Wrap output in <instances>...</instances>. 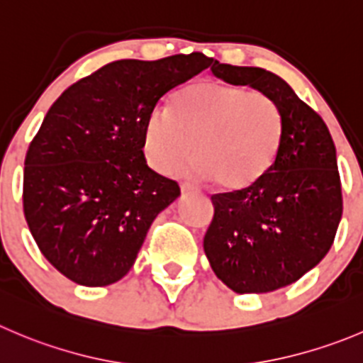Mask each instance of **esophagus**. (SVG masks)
<instances>
[{
    "mask_svg": "<svg viewBox=\"0 0 363 363\" xmlns=\"http://www.w3.org/2000/svg\"><path fill=\"white\" fill-rule=\"evenodd\" d=\"M181 191L182 193H193V191H196V188H195V186L188 184V182H182V184H181Z\"/></svg>",
    "mask_w": 363,
    "mask_h": 363,
    "instance_id": "esophagus-1",
    "label": "esophagus"
}]
</instances>
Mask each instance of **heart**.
Instances as JSON below:
<instances>
[{"label": "heart", "instance_id": "obj_1", "mask_svg": "<svg viewBox=\"0 0 363 363\" xmlns=\"http://www.w3.org/2000/svg\"><path fill=\"white\" fill-rule=\"evenodd\" d=\"M284 140V118L269 96L239 84L200 81L174 97L172 111L154 110L143 152L157 172H174L191 156V170L221 189L242 191L262 181Z\"/></svg>", "mask_w": 363, "mask_h": 363}]
</instances>
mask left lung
Returning a JSON list of instances; mask_svg holds the SVG:
<instances>
[{
    "label": "left lung",
    "mask_w": 363,
    "mask_h": 363,
    "mask_svg": "<svg viewBox=\"0 0 363 363\" xmlns=\"http://www.w3.org/2000/svg\"><path fill=\"white\" fill-rule=\"evenodd\" d=\"M211 70L269 96L284 118L269 174L248 189L211 196L214 216L203 238L214 275L228 289L271 293L300 280L332 248L342 218L335 145L325 121L280 76L220 62Z\"/></svg>",
    "instance_id": "obj_1"
}]
</instances>
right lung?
Returning a JSON list of instances; mask_svg holds the SVG:
<instances>
[{
	"instance_id": "add662e5",
	"label": "right lung",
	"mask_w": 363,
	"mask_h": 363,
	"mask_svg": "<svg viewBox=\"0 0 363 363\" xmlns=\"http://www.w3.org/2000/svg\"><path fill=\"white\" fill-rule=\"evenodd\" d=\"M213 63L202 52L117 60L49 108L24 160L23 207L38 250L67 279L103 287L128 275L152 221L181 195L147 164V118Z\"/></svg>"
}]
</instances>
